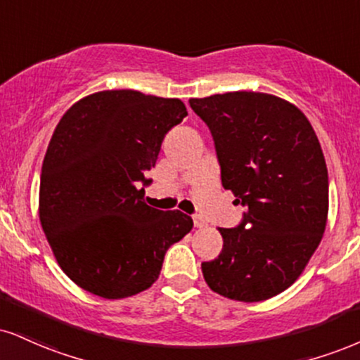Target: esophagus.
<instances>
[{
  "mask_svg": "<svg viewBox=\"0 0 360 360\" xmlns=\"http://www.w3.org/2000/svg\"><path fill=\"white\" fill-rule=\"evenodd\" d=\"M193 221H194V226H196V228H202V226H206L205 219L199 218V216H193Z\"/></svg>",
  "mask_w": 360,
  "mask_h": 360,
  "instance_id": "obj_1",
  "label": "esophagus"
}]
</instances>
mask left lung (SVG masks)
I'll return each instance as SVG.
<instances>
[{"mask_svg": "<svg viewBox=\"0 0 360 360\" xmlns=\"http://www.w3.org/2000/svg\"><path fill=\"white\" fill-rule=\"evenodd\" d=\"M214 139L224 189L245 206L236 228H219L223 250L201 263L207 287L238 302L287 290L319 248L328 214V172L304 112L263 92L191 98Z\"/></svg>", "mask_w": 360, "mask_h": 360, "instance_id": "1", "label": "left lung"}]
</instances>
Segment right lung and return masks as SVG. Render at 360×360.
I'll return each mask as SVG.
<instances>
[{
  "mask_svg": "<svg viewBox=\"0 0 360 360\" xmlns=\"http://www.w3.org/2000/svg\"><path fill=\"white\" fill-rule=\"evenodd\" d=\"M188 115L179 98L102 90L65 112L41 166L38 214L56 262L80 288L132 297L159 278L191 216L146 205V172Z\"/></svg>",
  "mask_w": 360,
  "mask_h": 360,
  "instance_id": "right-lung-1",
  "label": "right lung"
}]
</instances>
